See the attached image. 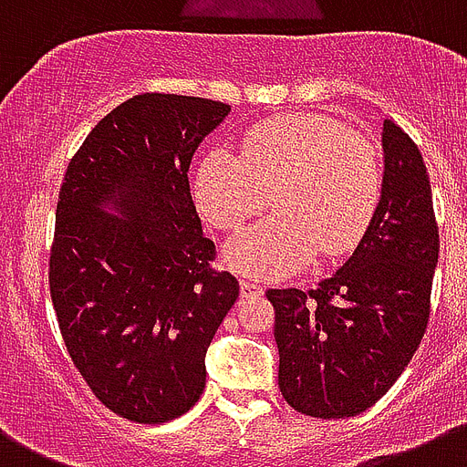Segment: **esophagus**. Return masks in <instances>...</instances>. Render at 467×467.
<instances>
[{"label": "esophagus", "mask_w": 467, "mask_h": 467, "mask_svg": "<svg viewBox=\"0 0 467 467\" xmlns=\"http://www.w3.org/2000/svg\"><path fill=\"white\" fill-rule=\"evenodd\" d=\"M241 295H244V297L263 295V287H260L258 283H251V280H241Z\"/></svg>", "instance_id": "esophagus-1"}]
</instances>
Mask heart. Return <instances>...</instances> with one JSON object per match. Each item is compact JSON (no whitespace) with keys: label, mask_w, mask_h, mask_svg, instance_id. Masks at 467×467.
Here are the masks:
<instances>
[{"label":"heart","mask_w":467,"mask_h":467,"mask_svg":"<svg viewBox=\"0 0 467 467\" xmlns=\"http://www.w3.org/2000/svg\"><path fill=\"white\" fill-rule=\"evenodd\" d=\"M382 192L378 150L327 114H285L248 129L241 155L214 148L202 158L194 194L216 229L267 216L223 248L231 270L283 277L314 253L341 255L363 238Z\"/></svg>","instance_id":"b5f03b06"}]
</instances>
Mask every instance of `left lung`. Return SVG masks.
<instances>
[{"instance_id": "obj_1", "label": "left lung", "mask_w": 467, "mask_h": 467, "mask_svg": "<svg viewBox=\"0 0 467 467\" xmlns=\"http://www.w3.org/2000/svg\"><path fill=\"white\" fill-rule=\"evenodd\" d=\"M385 175L356 251L317 290H267L280 350L277 385L306 417L346 419L402 375L429 324L439 226L417 143L382 124Z\"/></svg>"}]
</instances>
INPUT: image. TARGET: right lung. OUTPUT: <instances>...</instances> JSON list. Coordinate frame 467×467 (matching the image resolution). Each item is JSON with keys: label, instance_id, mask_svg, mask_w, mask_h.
<instances>
[{"label": "right lung", "instance_id": "right-lung-1", "mask_svg": "<svg viewBox=\"0 0 467 467\" xmlns=\"http://www.w3.org/2000/svg\"><path fill=\"white\" fill-rule=\"evenodd\" d=\"M231 107L146 92L72 155L56 209L50 299L72 363L99 402L139 424L194 407L204 356L238 299L212 267L187 170Z\"/></svg>", "mask_w": 467, "mask_h": 467}]
</instances>
